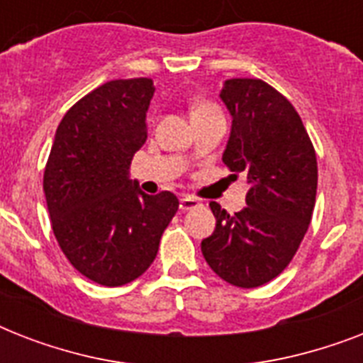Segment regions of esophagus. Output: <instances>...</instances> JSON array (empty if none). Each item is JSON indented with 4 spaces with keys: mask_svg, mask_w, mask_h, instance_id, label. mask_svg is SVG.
I'll return each instance as SVG.
<instances>
[{
    "mask_svg": "<svg viewBox=\"0 0 363 363\" xmlns=\"http://www.w3.org/2000/svg\"><path fill=\"white\" fill-rule=\"evenodd\" d=\"M199 201L196 198H181V203H179V207H181V211H192L196 209V207H199Z\"/></svg>",
    "mask_w": 363,
    "mask_h": 363,
    "instance_id": "esophagus-1",
    "label": "esophagus"
}]
</instances>
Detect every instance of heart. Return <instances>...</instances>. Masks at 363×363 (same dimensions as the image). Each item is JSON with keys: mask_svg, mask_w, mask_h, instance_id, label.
<instances>
[{"mask_svg": "<svg viewBox=\"0 0 363 363\" xmlns=\"http://www.w3.org/2000/svg\"><path fill=\"white\" fill-rule=\"evenodd\" d=\"M201 113H218V111H216V107H213L209 104H198L194 107L192 115H201Z\"/></svg>", "mask_w": 363, "mask_h": 363, "instance_id": "heart-1", "label": "heart"}]
</instances>
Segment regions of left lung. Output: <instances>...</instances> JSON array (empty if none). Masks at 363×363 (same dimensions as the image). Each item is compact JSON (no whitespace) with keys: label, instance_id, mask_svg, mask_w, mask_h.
<instances>
[{"label":"left lung","instance_id":"obj_1","mask_svg":"<svg viewBox=\"0 0 363 363\" xmlns=\"http://www.w3.org/2000/svg\"><path fill=\"white\" fill-rule=\"evenodd\" d=\"M220 99L232 115L222 162L250 188L247 207L235 215L211 203L216 228L201 241V252L220 279L256 288L286 269L309 228L316 154L292 104L267 82L230 79Z\"/></svg>","mask_w":363,"mask_h":363}]
</instances>
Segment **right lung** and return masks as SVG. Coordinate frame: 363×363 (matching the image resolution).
<instances>
[{"instance_id": "1", "label": "right lung", "mask_w": 363, "mask_h": 363, "mask_svg": "<svg viewBox=\"0 0 363 363\" xmlns=\"http://www.w3.org/2000/svg\"><path fill=\"white\" fill-rule=\"evenodd\" d=\"M152 96L150 79L92 90L62 118L45 167L43 190L60 248L101 286L141 277L179 209L175 194L148 196L130 179L133 154L147 141Z\"/></svg>"}]
</instances>
